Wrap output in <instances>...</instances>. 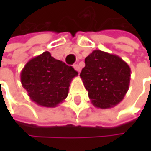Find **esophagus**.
Masks as SVG:
<instances>
[{
  "instance_id": "1",
  "label": "esophagus",
  "mask_w": 151,
  "mask_h": 151,
  "mask_svg": "<svg viewBox=\"0 0 151 151\" xmlns=\"http://www.w3.org/2000/svg\"><path fill=\"white\" fill-rule=\"evenodd\" d=\"M73 67H74V69H75L78 73H80V66H79L78 64H77V65H73Z\"/></svg>"
}]
</instances>
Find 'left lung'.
<instances>
[{
	"instance_id": "obj_1",
	"label": "left lung",
	"mask_w": 151,
	"mask_h": 151,
	"mask_svg": "<svg viewBox=\"0 0 151 151\" xmlns=\"http://www.w3.org/2000/svg\"><path fill=\"white\" fill-rule=\"evenodd\" d=\"M80 78L92 104L101 109L118 105L130 82V67L119 56L95 50L85 58Z\"/></svg>"
}]
</instances>
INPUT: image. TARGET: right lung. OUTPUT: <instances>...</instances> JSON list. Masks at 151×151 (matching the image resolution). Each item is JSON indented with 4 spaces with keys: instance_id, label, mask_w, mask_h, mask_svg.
<instances>
[{
    "instance_id": "right-lung-1",
    "label": "right lung",
    "mask_w": 151,
    "mask_h": 151,
    "mask_svg": "<svg viewBox=\"0 0 151 151\" xmlns=\"http://www.w3.org/2000/svg\"><path fill=\"white\" fill-rule=\"evenodd\" d=\"M77 75L72 66L45 51L24 65L21 72V82L36 104L55 107L67 97L70 84Z\"/></svg>"
}]
</instances>
